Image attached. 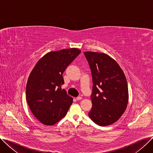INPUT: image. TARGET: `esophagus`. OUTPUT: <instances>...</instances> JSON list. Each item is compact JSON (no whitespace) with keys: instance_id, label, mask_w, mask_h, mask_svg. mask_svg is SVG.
Listing matches in <instances>:
<instances>
[{"instance_id":"1","label":"esophagus","mask_w":153,"mask_h":153,"mask_svg":"<svg viewBox=\"0 0 153 153\" xmlns=\"http://www.w3.org/2000/svg\"><path fill=\"white\" fill-rule=\"evenodd\" d=\"M76 99H77V100H80L82 99V97H77L76 98Z\"/></svg>"}]
</instances>
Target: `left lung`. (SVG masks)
Wrapping results in <instances>:
<instances>
[{
    "mask_svg": "<svg viewBox=\"0 0 153 153\" xmlns=\"http://www.w3.org/2000/svg\"><path fill=\"white\" fill-rule=\"evenodd\" d=\"M92 72V108L89 116L99 126L113 124L121 117L128 102L125 75L118 64L103 53H84Z\"/></svg>",
    "mask_w": 153,
    "mask_h": 153,
    "instance_id": "1",
    "label": "left lung"
}]
</instances>
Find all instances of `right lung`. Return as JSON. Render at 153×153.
Returning <instances> with one entry per match:
<instances>
[{
  "label": "right lung",
  "mask_w": 153,
  "mask_h": 153,
  "mask_svg": "<svg viewBox=\"0 0 153 153\" xmlns=\"http://www.w3.org/2000/svg\"><path fill=\"white\" fill-rule=\"evenodd\" d=\"M75 48L50 51L39 59L29 75L26 100L32 114L45 125H53L65 117L73 99L65 90L62 74L81 53Z\"/></svg>",
  "instance_id": "1"
}]
</instances>
